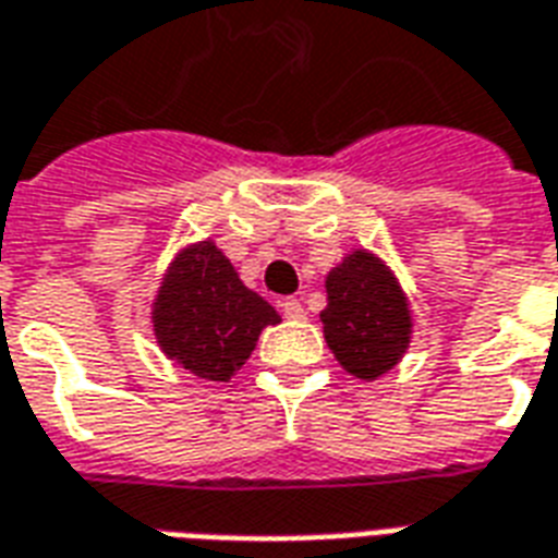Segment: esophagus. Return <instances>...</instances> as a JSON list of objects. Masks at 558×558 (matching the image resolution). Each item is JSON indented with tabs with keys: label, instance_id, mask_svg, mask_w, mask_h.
Masks as SVG:
<instances>
[{
	"label": "esophagus",
	"instance_id": "1",
	"mask_svg": "<svg viewBox=\"0 0 558 558\" xmlns=\"http://www.w3.org/2000/svg\"><path fill=\"white\" fill-rule=\"evenodd\" d=\"M280 313H283L287 319H304V307H301L299 299L280 301Z\"/></svg>",
	"mask_w": 558,
	"mask_h": 558
}]
</instances>
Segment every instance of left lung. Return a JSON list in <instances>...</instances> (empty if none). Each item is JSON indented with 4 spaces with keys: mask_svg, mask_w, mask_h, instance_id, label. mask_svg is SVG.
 <instances>
[{
    "mask_svg": "<svg viewBox=\"0 0 558 558\" xmlns=\"http://www.w3.org/2000/svg\"><path fill=\"white\" fill-rule=\"evenodd\" d=\"M328 307L322 311L325 340L337 361L357 378H378L393 369L408 349L411 316L393 275L354 251L328 275Z\"/></svg>",
    "mask_w": 558,
    "mask_h": 558,
    "instance_id": "8db88e82",
    "label": "left lung"
}]
</instances>
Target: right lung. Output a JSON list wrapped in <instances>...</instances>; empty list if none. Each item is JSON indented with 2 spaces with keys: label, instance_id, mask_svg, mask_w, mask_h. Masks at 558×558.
<instances>
[{
  "label": "right lung",
  "instance_id": "right-lung-1",
  "mask_svg": "<svg viewBox=\"0 0 558 558\" xmlns=\"http://www.w3.org/2000/svg\"><path fill=\"white\" fill-rule=\"evenodd\" d=\"M275 322H280L275 307L247 290L213 242L174 259L153 311L162 352L209 381H227L236 373L254 352L259 331Z\"/></svg>",
  "mask_w": 558,
  "mask_h": 558
}]
</instances>
